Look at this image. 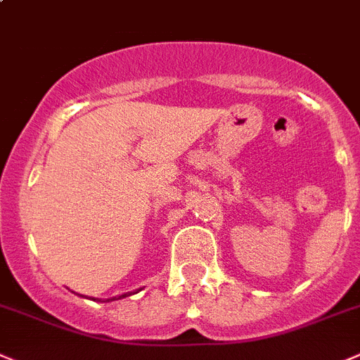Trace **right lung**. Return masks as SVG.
I'll return each mask as SVG.
<instances>
[{"instance_id": "add662e5", "label": "right lung", "mask_w": 360, "mask_h": 360, "mask_svg": "<svg viewBox=\"0 0 360 360\" xmlns=\"http://www.w3.org/2000/svg\"><path fill=\"white\" fill-rule=\"evenodd\" d=\"M139 293V291H127V293L124 295H119V297H112V298H104L103 302H113V300H120V298H126V297H131V295ZM92 300H96V298H92ZM97 302V300H96Z\"/></svg>"}]
</instances>
